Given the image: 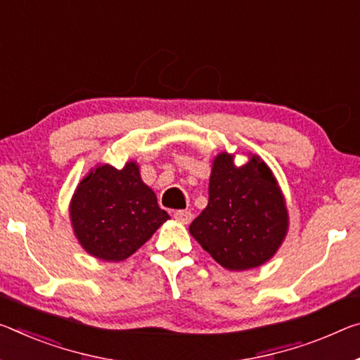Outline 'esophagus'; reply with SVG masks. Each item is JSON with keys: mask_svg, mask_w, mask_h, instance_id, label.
<instances>
[{"mask_svg": "<svg viewBox=\"0 0 360 360\" xmlns=\"http://www.w3.org/2000/svg\"><path fill=\"white\" fill-rule=\"evenodd\" d=\"M174 219H178L179 222H184V224H189L192 221V213L189 210H176Z\"/></svg>", "mask_w": 360, "mask_h": 360, "instance_id": "esophagus-1", "label": "esophagus"}]
</instances>
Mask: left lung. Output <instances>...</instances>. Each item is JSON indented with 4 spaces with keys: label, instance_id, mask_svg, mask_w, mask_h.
I'll use <instances>...</instances> for the list:
<instances>
[{
    "label": "left lung",
    "instance_id": "obj_1",
    "mask_svg": "<svg viewBox=\"0 0 360 360\" xmlns=\"http://www.w3.org/2000/svg\"><path fill=\"white\" fill-rule=\"evenodd\" d=\"M208 205L189 231L216 262L229 271L258 267L283 242L288 213L271 169L259 157L233 167L232 155L213 162Z\"/></svg>",
    "mask_w": 360,
    "mask_h": 360
}]
</instances>
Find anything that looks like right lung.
Masks as SVG:
<instances>
[{"label":"right lung","instance_id":"add662e5","mask_svg":"<svg viewBox=\"0 0 360 360\" xmlns=\"http://www.w3.org/2000/svg\"><path fill=\"white\" fill-rule=\"evenodd\" d=\"M75 236L89 255L104 261H122L153 236L168 213L141 179L134 162L117 169L96 168L79 182L70 205Z\"/></svg>","mask_w":360,"mask_h":360}]
</instances>
